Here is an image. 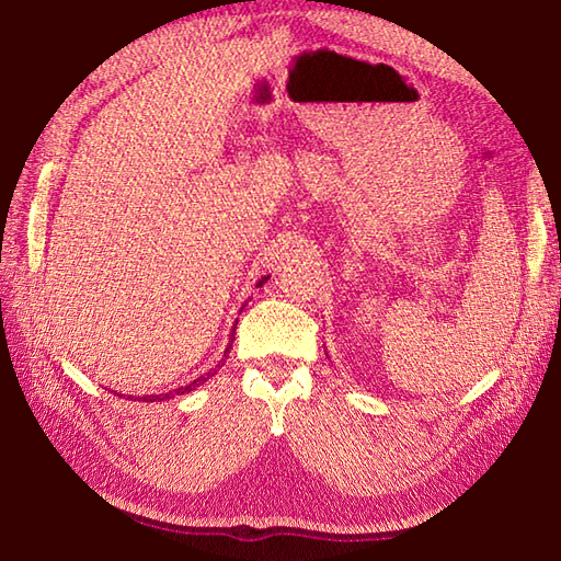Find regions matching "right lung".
<instances>
[{
  "mask_svg": "<svg viewBox=\"0 0 561 561\" xmlns=\"http://www.w3.org/2000/svg\"><path fill=\"white\" fill-rule=\"evenodd\" d=\"M267 282V277H262L257 284H260V287H262V284H265ZM236 335V328H233V332H231V337H229V347H226V352H224V356L226 354H229L231 352V344H233V337ZM209 376H214L211 371H207L205 376H199V378H195L193 380V383H187V386H183V388H175V390H171V392H163V396H145V398H139V400H145V402H153V400H171V398H175V396H185V392H190V390H195L197 386H202V383H205V380L209 378ZM123 398V396H121ZM135 396H129V400H133Z\"/></svg>",
  "mask_w": 561,
  "mask_h": 561,
  "instance_id": "obj_1",
  "label": "right lung"
}]
</instances>
